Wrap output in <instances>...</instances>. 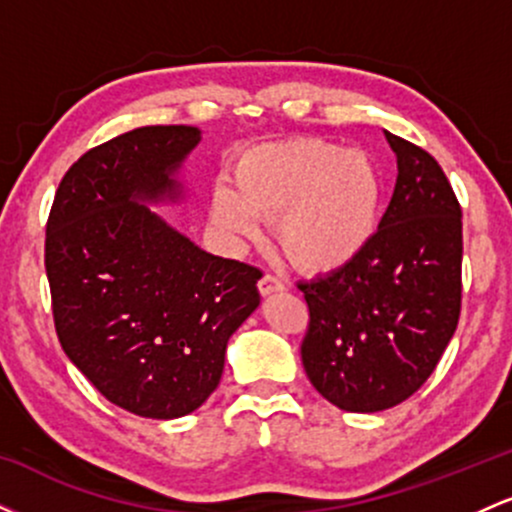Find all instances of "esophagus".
<instances>
[{
  "label": "esophagus",
  "instance_id": "34e87169",
  "mask_svg": "<svg viewBox=\"0 0 512 512\" xmlns=\"http://www.w3.org/2000/svg\"><path fill=\"white\" fill-rule=\"evenodd\" d=\"M260 293L264 298L267 296H274V293H281V291H286V286H284V281L281 279H276V276H272V274H264L262 279H260Z\"/></svg>",
  "mask_w": 512,
  "mask_h": 512
}]
</instances>
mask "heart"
<instances>
[{
	"label": "heart",
	"mask_w": 512,
	"mask_h": 512,
	"mask_svg": "<svg viewBox=\"0 0 512 512\" xmlns=\"http://www.w3.org/2000/svg\"><path fill=\"white\" fill-rule=\"evenodd\" d=\"M385 180L368 151L315 137H293L240 151L231 190L216 187L209 219L226 238L260 236L276 221V240L296 269L325 276L354 264L380 228Z\"/></svg>",
	"instance_id": "b5f03b06"
}]
</instances>
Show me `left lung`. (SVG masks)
Wrapping results in <instances>:
<instances>
[{"mask_svg": "<svg viewBox=\"0 0 512 512\" xmlns=\"http://www.w3.org/2000/svg\"><path fill=\"white\" fill-rule=\"evenodd\" d=\"M385 132L397 182L368 250L305 293L303 368L327 402L373 414L426 383L462 303V209L431 154Z\"/></svg>", "mask_w": 512, "mask_h": 512, "instance_id": "left-lung-1", "label": "left lung"}]
</instances>
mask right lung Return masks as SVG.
<instances>
[{
    "mask_svg": "<svg viewBox=\"0 0 512 512\" xmlns=\"http://www.w3.org/2000/svg\"><path fill=\"white\" fill-rule=\"evenodd\" d=\"M190 125L139 127L86 151L57 187L45 236L64 354L108 402L178 419L219 385L262 272L182 236L151 207L185 199Z\"/></svg>",
    "mask_w": 512,
    "mask_h": 512,
    "instance_id": "add662e5",
    "label": "right lung"
}]
</instances>
